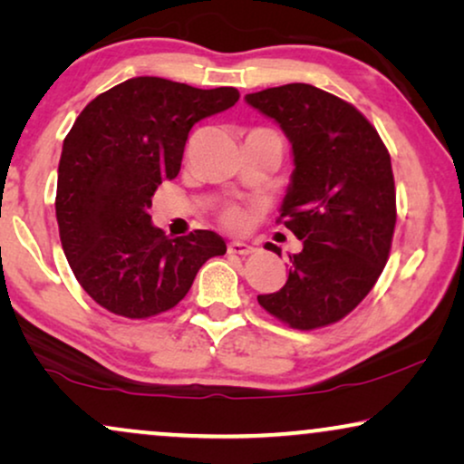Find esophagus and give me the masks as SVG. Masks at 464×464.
Listing matches in <instances>:
<instances>
[{
    "mask_svg": "<svg viewBox=\"0 0 464 464\" xmlns=\"http://www.w3.org/2000/svg\"><path fill=\"white\" fill-rule=\"evenodd\" d=\"M256 249L249 243H243V240H232L230 245H227V253H232V256H249Z\"/></svg>",
    "mask_w": 464,
    "mask_h": 464,
    "instance_id": "1",
    "label": "esophagus"
}]
</instances>
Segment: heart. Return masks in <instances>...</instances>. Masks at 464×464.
Wrapping results in <instances>:
<instances>
[{"mask_svg":"<svg viewBox=\"0 0 464 464\" xmlns=\"http://www.w3.org/2000/svg\"><path fill=\"white\" fill-rule=\"evenodd\" d=\"M221 219H224V224H226V226L237 227V226H243L245 215H243V211H240V208H237V207H230V208H226L224 215H221Z\"/></svg>","mask_w":464,"mask_h":464,"instance_id":"heart-1","label":"heart"}]
</instances>
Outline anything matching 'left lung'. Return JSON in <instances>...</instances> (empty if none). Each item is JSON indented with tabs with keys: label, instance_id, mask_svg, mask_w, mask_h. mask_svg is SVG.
<instances>
[{
	"label": "left lung",
	"instance_id": "left-lung-1",
	"mask_svg": "<svg viewBox=\"0 0 464 464\" xmlns=\"http://www.w3.org/2000/svg\"><path fill=\"white\" fill-rule=\"evenodd\" d=\"M245 99L291 141L295 169L278 221L304 245L289 256L283 289L257 302L294 329L327 327L363 302L389 259L397 221L389 150L357 107L316 86Z\"/></svg>",
	"mask_w": 464,
	"mask_h": 464
}]
</instances>
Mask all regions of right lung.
<instances>
[{
  "label": "right lung",
  "mask_w": 464,
  "mask_h": 464,
  "mask_svg": "<svg viewBox=\"0 0 464 464\" xmlns=\"http://www.w3.org/2000/svg\"><path fill=\"white\" fill-rule=\"evenodd\" d=\"M232 86L202 91L132 78L88 103L63 141L56 183L61 245L82 289L126 319L177 306L226 243L211 230L169 238L151 226V196L175 179L192 126L238 101Z\"/></svg>",
  "instance_id": "right-lung-1"
}]
</instances>
